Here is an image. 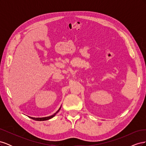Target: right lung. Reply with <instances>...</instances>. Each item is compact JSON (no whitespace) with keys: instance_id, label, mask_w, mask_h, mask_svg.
I'll use <instances>...</instances> for the list:
<instances>
[{"instance_id":"right-lung-1","label":"right lung","mask_w":146,"mask_h":146,"mask_svg":"<svg viewBox=\"0 0 146 146\" xmlns=\"http://www.w3.org/2000/svg\"><path fill=\"white\" fill-rule=\"evenodd\" d=\"M61 107H60V108L58 109V111H57L55 113H54V114H53V115H52V116H47V117H30V116H29L30 118H31V119H33V120H35V121H47V120H48V119H51V118H52V117H54L56 114V113H58V111H60V110L61 109Z\"/></svg>"}]
</instances>
